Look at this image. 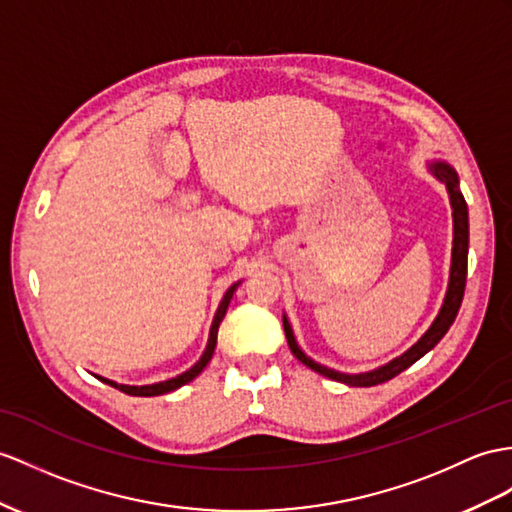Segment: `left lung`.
I'll list each match as a JSON object with an SVG mask.
<instances>
[{
  "mask_svg": "<svg viewBox=\"0 0 512 512\" xmlns=\"http://www.w3.org/2000/svg\"><path fill=\"white\" fill-rule=\"evenodd\" d=\"M430 171L434 173L436 180H441L445 184L447 193H450V204H452V219H454V241H452V267H450V284H447V293L443 299V306L439 310V315L432 321V326L426 330V334L421 339L406 350L402 356L393 358L391 363H386L373 371H365V373H341L334 371L330 367H323L319 363H315L313 358L306 356L302 352V347L297 345L295 334L289 319L286 315L282 317L284 321V334L286 341H289V347L293 356L304 363L306 367H310L313 371L321 373L330 380L350 384V386H376L382 384L386 380L395 378L397 373H402L404 369H408L410 365H415L421 356H426L432 347L439 343L445 332L450 330V326L454 323L458 308L463 304V295H465V282H467V254H469V213H467V202L463 193H460V184H458V176L456 171L447 165L443 160H434L430 162Z\"/></svg>",
  "mask_w": 512,
  "mask_h": 512,
  "instance_id": "left-lung-1",
  "label": "left lung"
}]
</instances>
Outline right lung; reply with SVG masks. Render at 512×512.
<instances>
[{
  "instance_id": "1",
  "label": "right lung",
  "mask_w": 512,
  "mask_h": 512,
  "mask_svg": "<svg viewBox=\"0 0 512 512\" xmlns=\"http://www.w3.org/2000/svg\"><path fill=\"white\" fill-rule=\"evenodd\" d=\"M241 282H234L230 289L226 291V295H223V299H221V304H219V308H217V313H215V319H213V326H210V334H208V343H206V350H204V354H202V358L197 360V363L189 369V371H184V373H180V376H176V378H169V380H165V382H156V384H143V386H130V384H117V382H112V380H106V378H99L102 382H106V384H110V386H115V389H119V391H123V393H128V395H136V397H154V395H165V393H171V391H176V389H180V386H184V384H189L193 378H197L199 373L204 371V367L210 363V358H213V354H215V347H217V332H219V323L223 321V317H226V310H228V306H230V299H232V295H234V291H236V286H239Z\"/></svg>"
}]
</instances>
